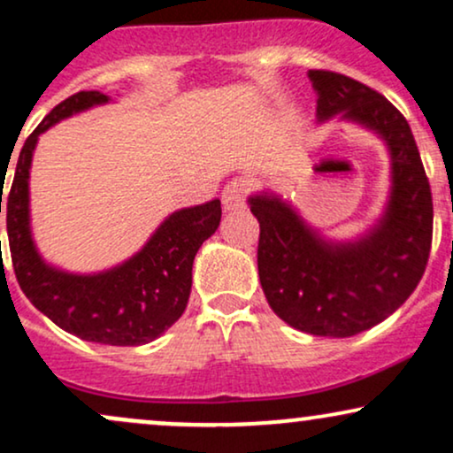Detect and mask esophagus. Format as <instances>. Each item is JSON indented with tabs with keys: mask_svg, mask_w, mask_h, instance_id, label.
Masks as SVG:
<instances>
[{
	"mask_svg": "<svg viewBox=\"0 0 453 453\" xmlns=\"http://www.w3.org/2000/svg\"><path fill=\"white\" fill-rule=\"evenodd\" d=\"M244 194H247V187H244V180H232V183L226 185L223 189V209L226 211H238L244 206Z\"/></svg>",
	"mask_w": 453,
	"mask_h": 453,
	"instance_id": "34e87169",
	"label": "esophagus"
}]
</instances>
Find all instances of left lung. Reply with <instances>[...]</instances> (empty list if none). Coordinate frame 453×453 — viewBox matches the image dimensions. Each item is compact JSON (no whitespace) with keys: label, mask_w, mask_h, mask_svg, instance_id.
<instances>
[{"label":"left lung","mask_w":453,"mask_h":453,"mask_svg":"<svg viewBox=\"0 0 453 453\" xmlns=\"http://www.w3.org/2000/svg\"><path fill=\"white\" fill-rule=\"evenodd\" d=\"M317 119L339 114L372 129L392 161L386 212L353 242H330L283 197H249L259 221L257 270L270 309L315 336L347 339L381 324L413 294L433 244V194L407 119L381 93L327 70H309Z\"/></svg>","instance_id":"1"}]
</instances>
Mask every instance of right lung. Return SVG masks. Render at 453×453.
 Here are the masks:
<instances>
[{
  "label": "right lung",
  "instance_id": "add662e5",
  "mask_svg": "<svg viewBox=\"0 0 453 453\" xmlns=\"http://www.w3.org/2000/svg\"><path fill=\"white\" fill-rule=\"evenodd\" d=\"M108 100L100 91H78L46 114L20 149L4 206L0 197V212L6 211L14 274L40 313L82 341L136 347L157 339L183 315L194 257L219 227L221 202L173 212L136 256L104 273L72 274L46 264L29 226V168L38 136L61 119Z\"/></svg>",
  "mask_w": 453,
  "mask_h": 453
}]
</instances>
